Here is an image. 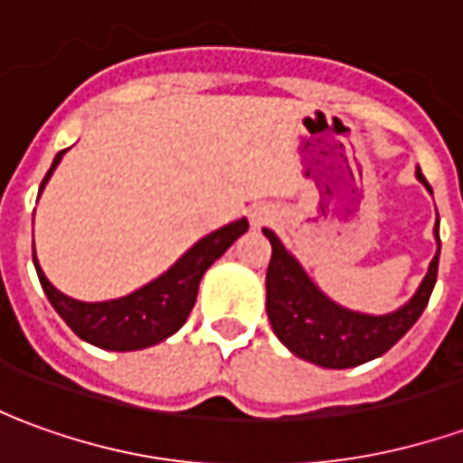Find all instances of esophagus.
<instances>
[{
	"mask_svg": "<svg viewBox=\"0 0 463 463\" xmlns=\"http://www.w3.org/2000/svg\"><path fill=\"white\" fill-rule=\"evenodd\" d=\"M275 218V211H272L270 205H255L250 211V222L255 228H260V225H268V222Z\"/></svg>",
	"mask_w": 463,
	"mask_h": 463,
	"instance_id": "obj_1",
	"label": "esophagus"
}]
</instances>
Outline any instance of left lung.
<instances>
[{
	"label": "left lung",
	"instance_id": "8db88e82",
	"mask_svg": "<svg viewBox=\"0 0 463 463\" xmlns=\"http://www.w3.org/2000/svg\"><path fill=\"white\" fill-rule=\"evenodd\" d=\"M417 181L429 188L427 178L419 168ZM262 232L272 245V258L265 275V288H268L265 307H268L272 332L292 354L307 359L317 367L347 369L382 357L421 317L437 282L439 252H441L439 215L434 222L437 255L429 262L424 280L419 282L417 292L402 307L387 315H369V312L342 307L340 302L327 298L315 285L300 260L282 245L275 232L268 228H262Z\"/></svg>",
	"mask_w": 463,
	"mask_h": 463
}]
</instances>
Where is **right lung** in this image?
Listing matches in <instances>:
<instances>
[{
	"label": "right lung",
	"mask_w": 463,
	"mask_h": 463,
	"mask_svg": "<svg viewBox=\"0 0 463 463\" xmlns=\"http://www.w3.org/2000/svg\"><path fill=\"white\" fill-rule=\"evenodd\" d=\"M66 151L69 148L56 153L52 168L42 181L39 195ZM245 231H248V221L241 218V221H232L218 231L208 232L205 238H201L193 248L183 252L181 258L156 280L146 282L143 288L128 292L123 298H116V300L81 302L56 290L54 285L46 280L44 270L39 268L36 252L34 268L52 307L81 340L94 347L111 349V352H133V349L153 347L158 342L168 340L173 332L181 330L183 322L188 320L193 305H195L198 285H201L205 270Z\"/></svg>",
	"instance_id": "add662e5"
}]
</instances>
